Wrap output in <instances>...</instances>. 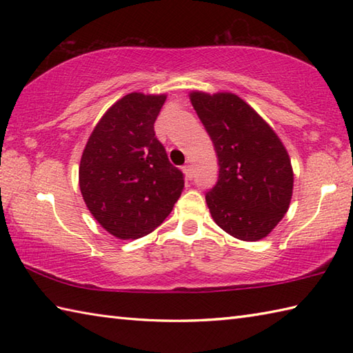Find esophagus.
Listing matches in <instances>:
<instances>
[{"instance_id": "1", "label": "esophagus", "mask_w": 353, "mask_h": 353, "mask_svg": "<svg viewBox=\"0 0 353 353\" xmlns=\"http://www.w3.org/2000/svg\"><path fill=\"white\" fill-rule=\"evenodd\" d=\"M182 170L185 172V177L188 179V181H191V179H192V167H191V165H185V167H182Z\"/></svg>"}]
</instances>
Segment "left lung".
Returning a JSON list of instances; mask_svg holds the SVG:
<instances>
[{
  "mask_svg": "<svg viewBox=\"0 0 353 353\" xmlns=\"http://www.w3.org/2000/svg\"><path fill=\"white\" fill-rule=\"evenodd\" d=\"M190 100L219 156V181L206 194L214 221L241 241L265 238L290 208L294 174L287 148L235 94L192 91Z\"/></svg>",
  "mask_w": 353,
  "mask_h": 353,
  "instance_id": "8db88e82",
  "label": "left lung"
}]
</instances>
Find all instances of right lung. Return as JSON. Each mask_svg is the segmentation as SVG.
Instances as JSON below:
<instances>
[{"label":"right lung","instance_id":"1","mask_svg":"<svg viewBox=\"0 0 353 353\" xmlns=\"http://www.w3.org/2000/svg\"><path fill=\"white\" fill-rule=\"evenodd\" d=\"M165 99L124 95L101 117L81 154V196L94 219L119 239L153 232L183 191V172L154 134Z\"/></svg>","mask_w":353,"mask_h":353}]
</instances>
